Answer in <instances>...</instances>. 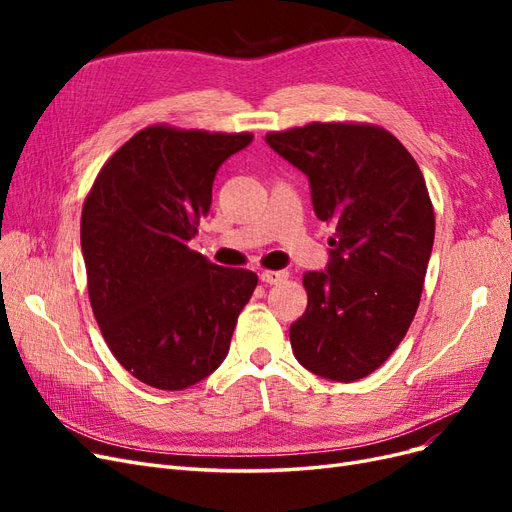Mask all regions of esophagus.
<instances>
[{
  "label": "esophagus",
  "instance_id": "obj_1",
  "mask_svg": "<svg viewBox=\"0 0 512 512\" xmlns=\"http://www.w3.org/2000/svg\"><path fill=\"white\" fill-rule=\"evenodd\" d=\"M286 277H288L286 271H269V269L260 271V280L265 284H280L286 280Z\"/></svg>",
  "mask_w": 512,
  "mask_h": 512
}]
</instances>
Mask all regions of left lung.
Returning <instances> with one entry per match:
<instances>
[{
    "instance_id": "8db88e82",
    "label": "left lung",
    "mask_w": 512,
    "mask_h": 512,
    "mask_svg": "<svg viewBox=\"0 0 512 512\" xmlns=\"http://www.w3.org/2000/svg\"><path fill=\"white\" fill-rule=\"evenodd\" d=\"M265 138L309 177L318 220L335 228L327 273L303 275L292 352L316 376L365 378L406 337L421 301L436 232L421 168L374 123L312 121Z\"/></svg>"
}]
</instances>
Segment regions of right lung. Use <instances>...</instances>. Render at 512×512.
Returning <instances> with one entry per match:
<instances>
[{"label":"right lung","instance_id":"1","mask_svg":"<svg viewBox=\"0 0 512 512\" xmlns=\"http://www.w3.org/2000/svg\"><path fill=\"white\" fill-rule=\"evenodd\" d=\"M252 138L153 123L106 160L85 196L91 309L121 367L153 389L183 391L218 369L258 284L254 271L218 267L188 245L215 173Z\"/></svg>","mask_w":512,"mask_h":512}]
</instances>
